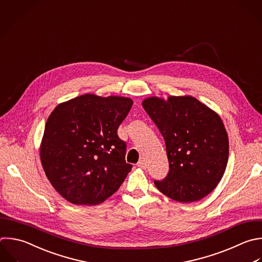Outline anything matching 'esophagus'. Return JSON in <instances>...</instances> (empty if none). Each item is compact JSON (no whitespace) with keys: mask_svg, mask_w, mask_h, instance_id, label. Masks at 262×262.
Listing matches in <instances>:
<instances>
[{"mask_svg":"<svg viewBox=\"0 0 262 262\" xmlns=\"http://www.w3.org/2000/svg\"><path fill=\"white\" fill-rule=\"evenodd\" d=\"M137 166L141 169H146V163L144 160H140L138 163H137Z\"/></svg>","mask_w":262,"mask_h":262,"instance_id":"esophagus-1","label":"esophagus"}]
</instances>
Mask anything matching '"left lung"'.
Listing matches in <instances>:
<instances>
[{
    "label": "left lung",
    "mask_w": 262,
    "mask_h": 262,
    "mask_svg": "<svg viewBox=\"0 0 262 262\" xmlns=\"http://www.w3.org/2000/svg\"><path fill=\"white\" fill-rule=\"evenodd\" d=\"M142 106L161 132L169 162L158 189L180 203L199 201L221 180L228 159V137L217 114L191 96L150 97Z\"/></svg>",
    "instance_id": "8db88e82"
}]
</instances>
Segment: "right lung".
Returning <instances> with one entry per match:
<instances>
[{"label": "right lung", "instance_id": "right-lung-1", "mask_svg": "<svg viewBox=\"0 0 262 262\" xmlns=\"http://www.w3.org/2000/svg\"><path fill=\"white\" fill-rule=\"evenodd\" d=\"M133 101L85 94L59 104L47 120L41 161L51 184L69 202L95 205L114 194L132 165L118 128Z\"/></svg>", "mask_w": 262, "mask_h": 262}]
</instances>
